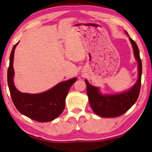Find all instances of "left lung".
Listing matches in <instances>:
<instances>
[{
	"label": "left lung",
	"instance_id": "8db88e82",
	"mask_svg": "<svg viewBox=\"0 0 152 152\" xmlns=\"http://www.w3.org/2000/svg\"><path fill=\"white\" fill-rule=\"evenodd\" d=\"M125 32L129 38L134 58L138 63V80L130 89L115 94H102L99 88L91 85L86 80L90 106L95 114L100 117L115 118L125 114L134 105L139 95L142 70L139 50L135 42L129 37L127 32Z\"/></svg>",
	"mask_w": 152,
	"mask_h": 152
}]
</instances>
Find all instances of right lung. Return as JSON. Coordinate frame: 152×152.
Here are the masks:
<instances>
[{"mask_svg": "<svg viewBox=\"0 0 152 152\" xmlns=\"http://www.w3.org/2000/svg\"><path fill=\"white\" fill-rule=\"evenodd\" d=\"M18 42L14 45L10 56L8 69V85L12 101L18 110L27 117L39 122L53 120L62 114L65 107V99L70 87L76 82L74 77L61 82L47 91L31 94L22 93L14 85V70L13 67L15 49Z\"/></svg>", "mask_w": 152, "mask_h": 152, "instance_id": "obj_1", "label": "right lung"}]
</instances>
